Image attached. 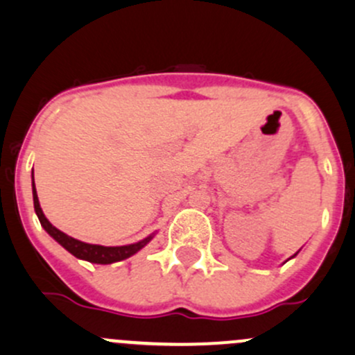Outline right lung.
<instances>
[{
    "instance_id": "right-lung-1",
    "label": "right lung",
    "mask_w": 355,
    "mask_h": 355,
    "mask_svg": "<svg viewBox=\"0 0 355 355\" xmlns=\"http://www.w3.org/2000/svg\"><path fill=\"white\" fill-rule=\"evenodd\" d=\"M34 180V177H32ZM32 196H34V209L35 214H37L39 221H41L42 228L55 239L58 244H62L70 254H73L75 257L78 259H85L89 263H98V264H111L116 263V261L127 259L130 257L132 254H135L137 250H141L142 247L148 244L151 241V237L144 239V241L137 242V244H130V245H121V247H105V245H94V244H85V242L77 241L73 237H68L67 234L60 232L58 228L53 227L51 223L48 221V218L44 216L42 213L41 206H39V199H37V192H35V185L32 182Z\"/></svg>"
}]
</instances>
